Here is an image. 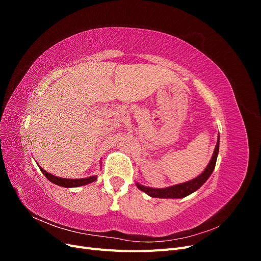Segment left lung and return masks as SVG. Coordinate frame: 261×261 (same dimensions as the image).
Returning <instances> with one entry per match:
<instances>
[{
	"label": "left lung",
	"mask_w": 261,
	"mask_h": 261,
	"mask_svg": "<svg viewBox=\"0 0 261 261\" xmlns=\"http://www.w3.org/2000/svg\"><path fill=\"white\" fill-rule=\"evenodd\" d=\"M219 144H220V136H218V141L215 148V151H213L212 158L209 164L207 165V168L204 169V171L199 176L195 177L194 179L188 180L186 183L173 185L165 188L147 187L139 183H136V186L138 187V189H140L141 192H145L147 195H149L150 197H154V198H184V197L193 194L194 192L197 191V189L200 188L204 183H206V180L212 174V172L216 167L217 158L219 153Z\"/></svg>",
	"instance_id": "8db88e82"
}]
</instances>
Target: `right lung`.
<instances>
[{
  "instance_id": "right-lung-1",
  "label": "right lung",
  "mask_w": 261,
  "mask_h": 261,
  "mask_svg": "<svg viewBox=\"0 0 261 261\" xmlns=\"http://www.w3.org/2000/svg\"><path fill=\"white\" fill-rule=\"evenodd\" d=\"M39 169L41 170V172L43 173V175L46 178H48L51 181V183H53L55 185H59V186L67 187V188L78 187V186L90 184V183H92V181L97 179V175L89 176V177H86V178H63V177H59V176H55L53 174H50V173H48L45 170H43L40 167V165H39Z\"/></svg>"
}]
</instances>
